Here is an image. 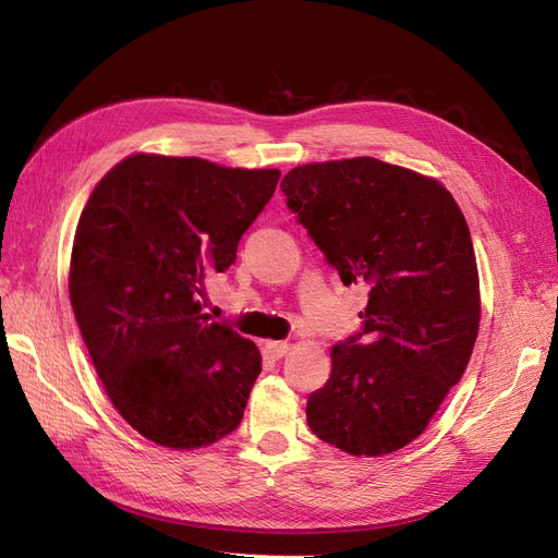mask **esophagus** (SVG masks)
<instances>
[{
  "instance_id": "obj_1",
  "label": "esophagus",
  "mask_w": 558,
  "mask_h": 558,
  "mask_svg": "<svg viewBox=\"0 0 558 558\" xmlns=\"http://www.w3.org/2000/svg\"><path fill=\"white\" fill-rule=\"evenodd\" d=\"M289 349H291V344L289 342H265V353L269 359H281V356H286V353H289Z\"/></svg>"
}]
</instances>
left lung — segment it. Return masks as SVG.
Here are the masks:
<instances>
[{"label": "left lung", "mask_w": 558, "mask_h": 558, "mask_svg": "<svg viewBox=\"0 0 558 558\" xmlns=\"http://www.w3.org/2000/svg\"><path fill=\"white\" fill-rule=\"evenodd\" d=\"M281 191L342 283L367 286L361 330L332 347L307 424L353 456L402 449L459 384L477 340L465 218L442 183L377 158L295 167Z\"/></svg>", "instance_id": "obj_1"}]
</instances>
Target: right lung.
<instances>
[{"label": "right lung", "mask_w": 558, "mask_h": 558, "mask_svg": "<svg viewBox=\"0 0 558 558\" xmlns=\"http://www.w3.org/2000/svg\"><path fill=\"white\" fill-rule=\"evenodd\" d=\"M279 181L199 158L130 156L95 185L72 248L70 298L113 408L150 442L195 449L240 426L260 353L199 314L207 275Z\"/></svg>", "instance_id": "right-lung-1"}]
</instances>
